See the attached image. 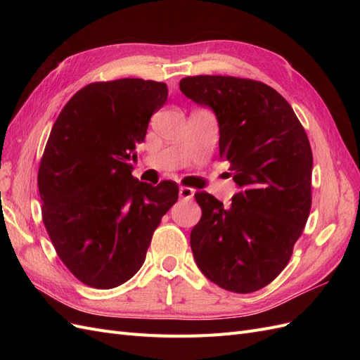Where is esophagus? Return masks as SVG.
Here are the masks:
<instances>
[{"mask_svg":"<svg viewBox=\"0 0 360 360\" xmlns=\"http://www.w3.org/2000/svg\"><path fill=\"white\" fill-rule=\"evenodd\" d=\"M179 195L181 200H192L193 195H195V191L192 188H186V186H181L180 191H179Z\"/></svg>","mask_w":360,"mask_h":360,"instance_id":"obj_1","label":"esophagus"}]
</instances>
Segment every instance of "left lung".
I'll return each instance as SVG.
<instances>
[{
	"mask_svg": "<svg viewBox=\"0 0 360 360\" xmlns=\"http://www.w3.org/2000/svg\"><path fill=\"white\" fill-rule=\"evenodd\" d=\"M180 90L214 112L219 153L238 191L230 204L197 192L201 219L191 231L195 263L233 292L266 287L288 264L311 210L312 151L290 103L271 86L200 75Z\"/></svg>",
	"mask_w": 360,
	"mask_h": 360,
	"instance_id": "obj_1",
	"label": "left lung"
}]
</instances>
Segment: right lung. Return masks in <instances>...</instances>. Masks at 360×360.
I'll return each mask as SVG.
<instances>
[{
    "mask_svg": "<svg viewBox=\"0 0 360 360\" xmlns=\"http://www.w3.org/2000/svg\"><path fill=\"white\" fill-rule=\"evenodd\" d=\"M167 97L163 82H93L52 126L37 176L43 224L60 259L85 285L108 290L132 278L179 200L176 181H139L129 163Z\"/></svg>",
    "mask_w": 360,
    "mask_h": 360,
    "instance_id": "right-lung-1",
    "label": "right lung"
}]
</instances>
